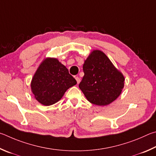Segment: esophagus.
Returning a JSON list of instances; mask_svg holds the SVG:
<instances>
[{
  "instance_id": "34e87169",
  "label": "esophagus",
  "mask_w": 156,
  "mask_h": 156,
  "mask_svg": "<svg viewBox=\"0 0 156 156\" xmlns=\"http://www.w3.org/2000/svg\"><path fill=\"white\" fill-rule=\"evenodd\" d=\"M75 80H76V82H77V83H80L81 80H80V78L79 77V76H76Z\"/></svg>"
}]
</instances>
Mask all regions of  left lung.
Wrapping results in <instances>:
<instances>
[{"label":"left lung","instance_id":"obj_1","mask_svg":"<svg viewBox=\"0 0 156 156\" xmlns=\"http://www.w3.org/2000/svg\"><path fill=\"white\" fill-rule=\"evenodd\" d=\"M84 76L79 87L90 102L107 105L116 100L124 87V76L101 51H94L83 66Z\"/></svg>","mask_w":156,"mask_h":156}]
</instances>
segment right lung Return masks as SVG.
<instances>
[{"mask_svg": "<svg viewBox=\"0 0 156 156\" xmlns=\"http://www.w3.org/2000/svg\"><path fill=\"white\" fill-rule=\"evenodd\" d=\"M76 83L66 66L55 58H47L37 68L31 87L38 102L51 105L61 99L65 92Z\"/></svg>", "mask_w": 156, "mask_h": 156, "instance_id": "right-lung-1", "label": "right lung"}]
</instances>
